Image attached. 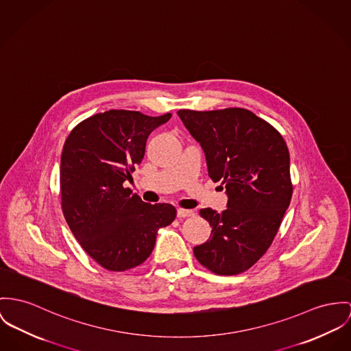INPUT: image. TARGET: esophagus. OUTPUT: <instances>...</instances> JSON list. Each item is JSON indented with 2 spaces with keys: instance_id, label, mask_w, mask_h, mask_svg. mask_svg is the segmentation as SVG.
<instances>
[{
  "instance_id": "obj_1",
  "label": "esophagus",
  "mask_w": 351,
  "mask_h": 351,
  "mask_svg": "<svg viewBox=\"0 0 351 351\" xmlns=\"http://www.w3.org/2000/svg\"><path fill=\"white\" fill-rule=\"evenodd\" d=\"M195 215V213L192 210H184V208H179L178 210V217L183 219V217H191Z\"/></svg>"
}]
</instances>
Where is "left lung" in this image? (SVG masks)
<instances>
[{
	"label": "left lung",
	"instance_id": "obj_1",
	"mask_svg": "<svg viewBox=\"0 0 351 351\" xmlns=\"http://www.w3.org/2000/svg\"><path fill=\"white\" fill-rule=\"evenodd\" d=\"M178 114L200 143L208 176L228 195L223 213L199 211L213 231L207 242L193 247V255L216 275L244 272L270 248L291 202L286 141L248 109H179Z\"/></svg>",
	"mask_w": 351,
	"mask_h": 351
}]
</instances>
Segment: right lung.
Returning a JSON list of instances; mask_svg holds the SVG:
<instances>
[{
	"instance_id": "1",
	"label": "right lung",
	"mask_w": 351,
	"mask_h": 351,
	"mask_svg": "<svg viewBox=\"0 0 351 351\" xmlns=\"http://www.w3.org/2000/svg\"><path fill=\"white\" fill-rule=\"evenodd\" d=\"M171 116L110 109L82 120L65 140L60 164L62 214L84 251L106 270L144 263L158 230L176 217L172 204L145 203L123 186L143 160L149 134Z\"/></svg>"
}]
</instances>
